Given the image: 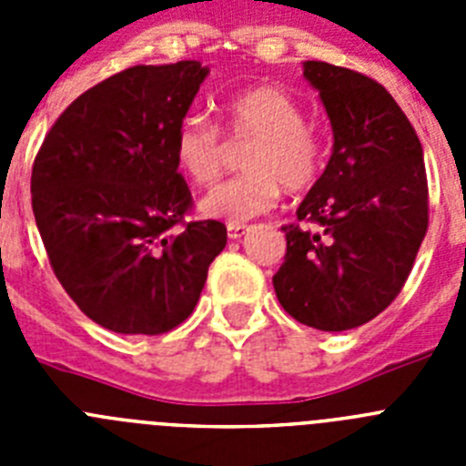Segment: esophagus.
Wrapping results in <instances>:
<instances>
[{
	"instance_id": "1",
	"label": "esophagus",
	"mask_w": 466,
	"mask_h": 466,
	"mask_svg": "<svg viewBox=\"0 0 466 466\" xmlns=\"http://www.w3.org/2000/svg\"><path fill=\"white\" fill-rule=\"evenodd\" d=\"M226 230H228L230 240H240V238L247 233V226L245 224H228V228Z\"/></svg>"
}]
</instances>
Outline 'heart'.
<instances>
[{
  "instance_id": "heart-1",
  "label": "heart",
  "mask_w": 466,
  "mask_h": 466,
  "mask_svg": "<svg viewBox=\"0 0 466 466\" xmlns=\"http://www.w3.org/2000/svg\"><path fill=\"white\" fill-rule=\"evenodd\" d=\"M228 144L252 142L242 158L249 175L230 179L203 198L200 209L214 219L245 224L275 208L279 187L289 193L312 188L324 170L322 137L306 126V111L275 86H254L221 106ZM221 130L205 116H188L175 133V160L196 187H212L228 158Z\"/></svg>"
}]
</instances>
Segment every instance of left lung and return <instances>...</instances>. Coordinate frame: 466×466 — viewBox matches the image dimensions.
Here are the masks:
<instances>
[{
    "instance_id": "8db88e82",
    "label": "left lung",
    "mask_w": 466,
    "mask_h": 466,
    "mask_svg": "<svg viewBox=\"0 0 466 466\" xmlns=\"http://www.w3.org/2000/svg\"><path fill=\"white\" fill-rule=\"evenodd\" d=\"M333 130L322 177L282 226L287 254L273 287L296 322L348 331L380 315L409 279L430 224L422 144L378 81L308 60Z\"/></svg>"
}]
</instances>
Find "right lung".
Listing matches in <instances>:
<instances>
[{
    "mask_svg": "<svg viewBox=\"0 0 466 466\" xmlns=\"http://www.w3.org/2000/svg\"><path fill=\"white\" fill-rule=\"evenodd\" d=\"M209 74L198 60L137 65L79 95L32 167V209L69 299L116 333L158 336L196 308L221 221H184L193 198L175 133Z\"/></svg>",
    "mask_w": 466,
    "mask_h": 466,
    "instance_id": "obj_1",
    "label": "right lung"
}]
</instances>
